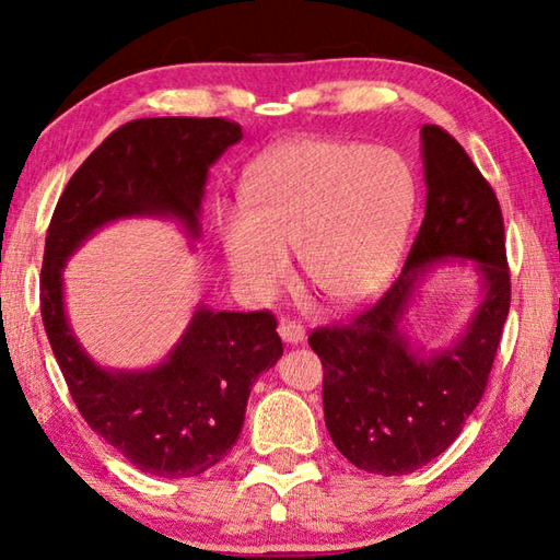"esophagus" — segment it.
<instances>
[{
	"mask_svg": "<svg viewBox=\"0 0 560 560\" xmlns=\"http://www.w3.org/2000/svg\"><path fill=\"white\" fill-rule=\"evenodd\" d=\"M278 332H280L282 342H288V345H300L306 338V332L300 323H292V320H280Z\"/></svg>",
	"mask_w": 560,
	"mask_h": 560,
	"instance_id": "obj_1",
	"label": "esophagus"
}]
</instances>
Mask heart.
Wrapping results in <instances>:
<instances>
[{
    "instance_id": "obj_1",
    "label": "heart",
    "mask_w": 560,
    "mask_h": 560,
    "mask_svg": "<svg viewBox=\"0 0 560 560\" xmlns=\"http://www.w3.org/2000/svg\"><path fill=\"white\" fill-rule=\"evenodd\" d=\"M246 208L220 215L232 278L266 300L300 252L323 302L350 308L374 296L397 266L415 208V177L390 148L296 139L272 148L244 182Z\"/></svg>"
}]
</instances>
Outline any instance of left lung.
<instances>
[{"mask_svg":"<svg viewBox=\"0 0 560 560\" xmlns=\"http://www.w3.org/2000/svg\"><path fill=\"white\" fill-rule=\"evenodd\" d=\"M427 210L405 268L381 300L347 326L308 338L323 364V415L352 465L409 475L439 457L475 412L511 308L499 198L465 148L436 124L421 127ZM472 264L480 302L466 330L427 351L406 335L404 316L429 271Z\"/></svg>","mask_w":560,"mask_h":560,"instance_id":"left-lung-1","label":"left lung"}]
</instances>
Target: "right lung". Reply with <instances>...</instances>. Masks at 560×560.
<instances>
[{
	"label": "right lung",
	"mask_w": 560,
	"mask_h": 560,
	"mask_svg": "<svg viewBox=\"0 0 560 560\" xmlns=\"http://www.w3.org/2000/svg\"><path fill=\"white\" fill-rule=\"evenodd\" d=\"M240 141V124L222 117L124 124L73 172L47 230L40 312L69 393L97 436L155 477L201 475L237 443L256 378L282 357L276 316L196 304L163 362L107 369L71 328L65 268L83 242L117 220H175L189 244L201 240L208 170Z\"/></svg>",
	"instance_id": "right-lung-1"
}]
</instances>
